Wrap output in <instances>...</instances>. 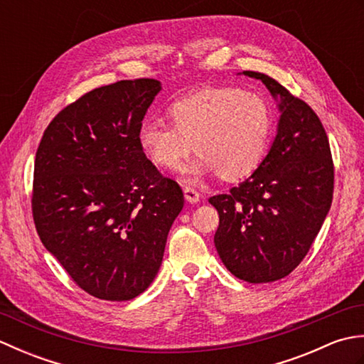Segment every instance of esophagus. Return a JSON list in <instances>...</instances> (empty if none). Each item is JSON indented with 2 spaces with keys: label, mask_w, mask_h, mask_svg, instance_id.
Segmentation results:
<instances>
[{
  "label": "esophagus",
  "mask_w": 364,
  "mask_h": 364,
  "mask_svg": "<svg viewBox=\"0 0 364 364\" xmlns=\"http://www.w3.org/2000/svg\"><path fill=\"white\" fill-rule=\"evenodd\" d=\"M200 192H197L194 188H189V186H186L184 188V198L188 200L189 203H197V202H200Z\"/></svg>",
  "instance_id": "1"
}]
</instances>
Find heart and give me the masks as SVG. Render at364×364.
I'll return each mask as SVG.
<instances>
[{
  "instance_id": "b5f03b06",
  "label": "heart",
  "mask_w": 364,
  "mask_h": 364,
  "mask_svg": "<svg viewBox=\"0 0 364 364\" xmlns=\"http://www.w3.org/2000/svg\"><path fill=\"white\" fill-rule=\"evenodd\" d=\"M170 123L145 120L137 141L154 166L175 168L192 150L196 161L183 167L189 181L219 173L236 181L250 176L264 159L272 133V111L262 97L237 87H206L168 107Z\"/></svg>"
}]
</instances>
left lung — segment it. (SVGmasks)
Returning a JSON list of instances; mask_svg holds the SVG:
<instances>
[{
  "instance_id": "1",
  "label": "left lung",
  "mask_w": 364,
  "mask_h": 364,
  "mask_svg": "<svg viewBox=\"0 0 364 364\" xmlns=\"http://www.w3.org/2000/svg\"><path fill=\"white\" fill-rule=\"evenodd\" d=\"M244 75L262 81L282 115L259 167L228 194L210 198L219 213L214 244L239 280L270 283L306 257L331 206L335 168L327 133L311 107L264 73Z\"/></svg>"
}]
</instances>
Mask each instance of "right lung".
<instances>
[{
  "mask_svg": "<svg viewBox=\"0 0 364 364\" xmlns=\"http://www.w3.org/2000/svg\"><path fill=\"white\" fill-rule=\"evenodd\" d=\"M161 90L151 78L87 92L46 127L36 153L33 218L45 249L90 296L123 301L161 267L184 205L137 141Z\"/></svg>",
  "mask_w": 364,
  "mask_h": 364,
  "instance_id": "right-lung-1",
  "label": "right lung"
}]
</instances>
